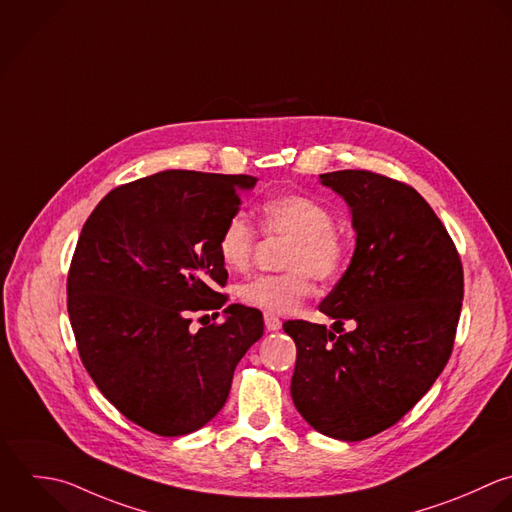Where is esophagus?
Returning a JSON list of instances; mask_svg holds the SVG:
<instances>
[{
  "label": "esophagus",
  "instance_id": "esophagus-1",
  "mask_svg": "<svg viewBox=\"0 0 512 512\" xmlns=\"http://www.w3.org/2000/svg\"><path fill=\"white\" fill-rule=\"evenodd\" d=\"M263 317H265V329L267 331H279L281 329V319L279 317H275L273 313H265Z\"/></svg>",
  "mask_w": 512,
  "mask_h": 512
}]
</instances>
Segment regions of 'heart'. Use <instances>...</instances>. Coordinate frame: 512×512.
Wrapping results in <instances>:
<instances>
[{
  "label": "heart",
  "instance_id": "heart-1",
  "mask_svg": "<svg viewBox=\"0 0 512 512\" xmlns=\"http://www.w3.org/2000/svg\"><path fill=\"white\" fill-rule=\"evenodd\" d=\"M259 215L263 233L287 237L289 243L281 259L287 271L241 283L237 297L247 307L285 315L311 295V275L323 283L341 275L347 261V241L335 227L333 211L309 195H277L261 205ZM255 243L253 227L239 215L229 217L217 239V253L225 269L245 271L253 259Z\"/></svg>",
  "mask_w": 512,
  "mask_h": 512
}]
</instances>
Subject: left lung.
<instances>
[{"label": "left lung", "mask_w": 512, "mask_h": 512, "mask_svg": "<svg viewBox=\"0 0 512 512\" xmlns=\"http://www.w3.org/2000/svg\"><path fill=\"white\" fill-rule=\"evenodd\" d=\"M319 179L351 209L355 253L319 305L335 319L331 329L283 325L297 345L291 397L315 431L353 443L401 421L443 373L463 305V265L411 185L363 169ZM345 320L353 332L342 331Z\"/></svg>", "instance_id": "left-lung-1"}]
</instances>
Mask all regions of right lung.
I'll return each mask as SVG.
<instances>
[{
	"label": "right lung",
	"mask_w": 512,
	"mask_h": 512,
	"mask_svg": "<svg viewBox=\"0 0 512 512\" xmlns=\"http://www.w3.org/2000/svg\"><path fill=\"white\" fill-rule=\"evenodd\" d=\"M255 183L161 171L109 191L81 229L67 277L77 351L103 397L145 431L181 437L205 427L263 337V315L237 303L221 325L189 329L191 313L227 303L217 239Z\"/></svg>",
	"instance_id": "right-lung-1"
}]
</instances>
